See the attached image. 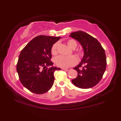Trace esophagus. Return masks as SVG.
Here are the masks:
<instances>
[{"label":"esophagus","mask_w":121,"mask_h":121,"mask_svg":"<svg viewBox=\"0 0 121 121\" xmlns=\"http://www.w3.org/2000/svg\"><path fill=\"white\" fill-rule=\"evenodd\" d=\"M62 70H65V71H68L70 70V69H68V68H62Z\"/></svg>","instance_id":"1"}]
</instances>
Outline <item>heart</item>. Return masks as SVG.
Returning a JSON list of instances; mask_svg holds the SVG:
<instances>
[{
    "instance_id": "b5f03b06",
    "label": "heart",
    "mask_w": 121,
    "mask_h": 121,
    "mask_svg": "<svg viewBox=\"0 0 121 121\" xmlns=\"http://www.w3.org/2000/svg\"><path fill=\"white\" fill-rule=\"evenodd\" d=\"M67 44L69 48L72 50H74L77 46V43L75 40L69 39L67 42ZM57 46L56 43L53 45L52 48L51 52L53 54H56L57 53ZM78 56H81L82 53L81 52H77ZM77 62V59L74 56H59L56 59V63L59 67L61 68H68V67L74 65Z\"/></svg>"
}]
</instances>
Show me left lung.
Here are the masks:
<instances>
[{
	"label": "left lung",
	"instance_id": "left-lung-1",
	"mask_svg": "<svg viewBox=\"0 0 121 121\" xmlns=\"http://www.w3.org/2000/svg\"><path fill=\"white\" fill-rule=\"evenodd\" d=\"M69 37L78 41L84 51L81 62L73 68L77 71V77L71 82L81 89L92 87L100 81L106 70L105 50L95 38L82 31L71 32Z\"/></svg>",
	"mask_w": 121,
	"mask_h": 121
}]
</instances>
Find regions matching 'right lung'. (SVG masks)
Here are the masks:
<instances>
[{"label": "right lung", "mask_w": 121, "mask_h": 121, "mask_svg": "<svg viewBox=\"0 0 121 121\" xmlns=\"http://www.w3.org/2000/svg\"><path fill=\"white\" fill-rule=\"evenodd\" d=\"M61 37L40 35L36 37L26 44L20 53L16 70L20 81L31 92L43 94L53 86L54 73L60 70L53 65L50 60L53 45ZM50 66V68H48ZM43 67V69L41 68Z\"/></svg>", "instance_id": "add662e5"}]
</instances>
